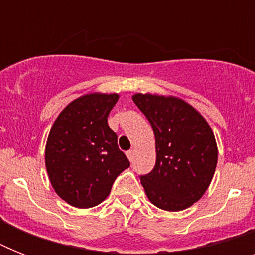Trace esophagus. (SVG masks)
Listing matches in <instances>:
<instances>
[{
  "label": "esophagus",
  "instance_id": "1",
  "mask_svg": "<svg viewBox=\"0 0 255 255\" xmlns=\"http://www.w3.org/2000/svg\"><path fill=\"white\" fill-rule=\"evenodd\" d=\"M126 155H127V157L129 159V161H132V160H133V155H135V152L132 151V149H129V151L126 152Z\"/></svg>",
  "mask_w": 255,
  "mask_h": 255
}]
</instances>
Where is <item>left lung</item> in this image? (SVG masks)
Here are the masks:
<instances>
[{"label":"left lung","mask_w":255,"mask_h":255,"mask_svg":"<svg viewBox=\"0 0 255 255\" xmlns=\"http://www.w3.org/2000/svg\"><path fill=\"white\" fill-rule=\"evenodd\" d=\"M132 99L155 133V168L140 176L147 197L168 212L189 208L206 192L217 165L212 128L196 108L176 96L135 94Z\"/></svg>","instance_id":"8db88e82"}]
</instances>
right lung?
Instances as JSON below:
<instances>
[{
    "label": "right lung",
    "mask_w": 255,
    "mask_h": 255,
    "mask_svg": "<svg viewBox=\"0 0 255 255\" xmlns=\"http://www.w3.org/2000/svg\"><path fill=\"white\" fill-rule=\"evenodd\" d=\"M118 94H87L67 104L50 129L46 169L54 190L75 208L106 200L115 178L129 167L107 123Z\"/></svg>",
    "instance_id": "add662e5"
}]
</instances>
